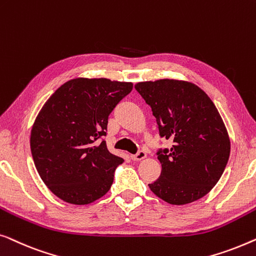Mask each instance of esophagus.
<instances>
[{"instance_id":"obj_1","label":"esophagus","mask_w":256,"mask_h":256,"mask_svg":"<svg viewBox=\"0 0 256 256\" xmlns=\"http://www.w3.org/2000/svg\"><path fill=\"white\" fill-rule=\"evenodd\" d=\"M131 158H132V160H134V161L142 160V159H145V158H146V153L144 152V150H139V152L136 154H133V156H131Z\"/></svg>"}]
</instances>
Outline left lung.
<instances>
[{
	"mask_svg": "<svg viewBox=\"0 0 256 256\" xmlns=\"http://www.w3.org/2000/svg\"><path fill=\"white\" fill-rule=\"evenodd\" d=\"M152 108L161 136L172 142L159 150L160 178L150 189L169 204L192 203L210 192L225 170L231 142L217 108L200 87L162 78L134 86Z\"/></svg>",
	"mask_w": 256,
	"mask_h": 256,
	"instance_id": "8db88e82",
	"label": "left lung"
}]
</instances>
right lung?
<instances>
[{
    "label": "right lung",
    "mask_w": 256,
    "mask_h": 256,
    "mask_svg": "<svg viewBox=\"0 0 256 256\" xmlns=\"http://www.w3.org/2000/svg\"><path fill=\"white\" fill-rule=\"evenodd\" d=\"M131 82L78 78L46 100L31 130L38 174L56 197L86 205L106 195L122 158L106 148L108 118L131 92Z\"/></svg>",
    "instance_id": "add662e5"
}]
</instances>
